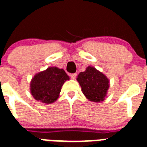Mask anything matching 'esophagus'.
<instances>
[{
	"instance_id": "1",
	"label": "esophagus",
	"mask_w": 147,
	"mask_h": 147,
	"mask_svg": "<svg viewBox=\"0 0 147 147\" xmlns=\"http://www.w3.org/2000/svg\"><path fill=\"white\" fill-rule=\"evenodd\" d=\"M76 76H77V74H72L71 75V78L72 79H75L76 78Z\"/></svg>"
}]
</instances>
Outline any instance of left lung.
I'll list each match as a JSON object with an SVG mask.
<instances>
[{"label": "left lung", "mask_w": 147, "mask_h": 147, "mask_svg": "<svg viewBox=\"0 0 147 147\" xmlns=\"http://www.w3.org/2000/svg\"><path fill=\"white\" fill-rule=\"evenodd\" d=\"M76 80L82 87L84 96L90 101H103L109 89V79L93 66H88L84 72H80Z\"/></svg>", "instance_id": "1"}]
</instances>
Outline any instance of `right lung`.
<instances>
[{"instance_id":"1","label":"right lung","mask_w":147,"mask_h":147,"mask_svg":"<svg viewBox=\"0 0 147 147\" xmlns=\"http://www.w3.org/2000/svg\"><path fill=\"white\" fill-rule=\"evenodd\" d=\"M69 79L63 68L49 67L32 78L30 84V93L38 101L50 104L57 100L62 86Z\"/></svg>"}]
</instances>
